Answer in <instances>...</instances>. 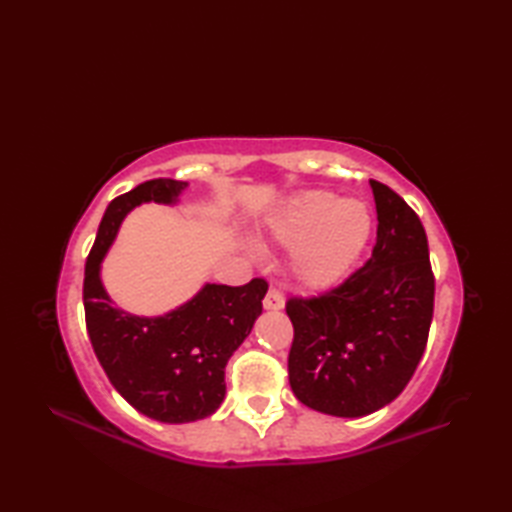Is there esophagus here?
Segmentation results:
<instances>
[{
  "mask_svg": "<svg viewBox=\"0 0 512 512\" xmlns=\"http://www.w3.org/2000/svg\"><path fill=\"white\" fill-rule=\"evenodd\" d=\"M284 303H286L284 292H281V290L275 288V286H270L268 295L264 297V308H266V310H281V308H284Z\"/></svg>",
  "mask_w": 512,
  "mask_h": 512,
  "instance_id": "obj_1",
  "label": "esophagus"
}]
</instances>
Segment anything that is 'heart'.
<instances>
[{"mask_svg":"<svg viewBox=\"0 0 512 512\" xmlns=\"http://www.w3.org/2000/svg\"><path fill=\"white\" fill-rule=\"evenodd\" d=\"M372 228L367 206L339 200L328 191H306L279 213L273 231L279 242L297 246L292 257L301 284L323 288L334 284L361 253Z\"/></svg>","mask_w":512,"mask_h":512,"instance_id":"heart-1","label":"heart"}]
</instances>
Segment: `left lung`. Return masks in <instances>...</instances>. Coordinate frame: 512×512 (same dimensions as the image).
<instances>
[{
	"label": "left lung",
	"instance_id": "8db88e82",
	"mask_svg": "<svg viewBox=\"0 0 512 512\" xmlns=\"http://www.w3.org/2000/svg\"><path fill=\"white\" fill-rule=\"evenodd\" d=\"M372 257L339 286L290 297L295 328L288 378L295 396L321 413L361 418L407 387L427 347L436 277L416 211L378 180Z\"/></svg>",
	"mask_w": 512,
	"mask_h": 512
}]
</instances>
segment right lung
<instances>
[{
  "mask_svg": "<svg viewBox=\"0 0 512 512\" xmlns=\"http://www.w3.org/2000/svg\"><path fill=\"white\" fill-rule=\"evenodd\" d=\"M187 182L158 178L138 184L107 206L85 262L83 306L94 354L114 389L145 416L182 424L211 416L226 394L224 367L262 314L266 279L244 286L206 284L182 308L145 319L114 308L99 268L118 224L140 202L169 204Z\"/></svg>",
  "mask_w": 512,
  "mask_h": 512,
  "instance_id": "right-lung-1",
  "label": "right lung"
}]
</instances>
